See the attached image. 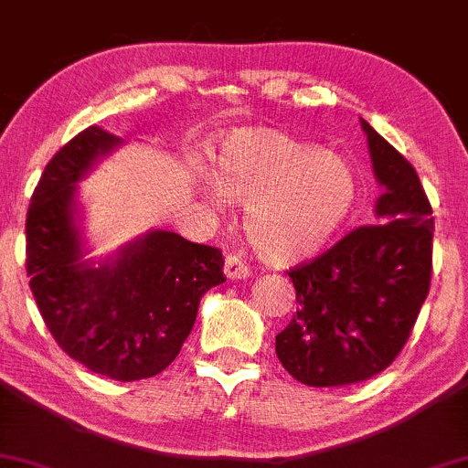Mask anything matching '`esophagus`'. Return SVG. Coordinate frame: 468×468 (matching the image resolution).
<instances>
[{"label":"esophagus","instance_id":"esophagus-1","mask_svg":"<svg viewBox=\"0 0 468 468\" xmlns=\"http://www.w3.org/2000/svg\"><path fill=\"white\" fill-rule=\"evenodd\" d=\"M224 272H227L229 279H246V277H250V266L246 264L239 255H227V261H224Z\"/></svg>","mask_w":468,"mask_h":468}]
</instances>
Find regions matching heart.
I'll use <instances>...</instances> for the list:
<instances>
[{"mask_svg": "<svg viewBox=\"0 0 468 468\" xmlns=\"http://www.w3.org/2000/svg\"><path fill=\"white\" fill-rule=\"evenodd\" d=\"M211 176L213 182L200 180L207 202L216 211L222 196L246 202V238L261 260L279 266L324 249L356 202V176L341 155L266 127L219 138Z\"/></svg>", "mask_w": 468, "mask_h": 468, "instance_id": "1", "label": "heart"}]
</instances>
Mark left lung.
Returning a JSON list of instances; mask_svg holds the SVG:
<instances>
[{
	"instance_id": "1",
	"label": "left lung",
	"mask_w": 468,
	"mask_h": 468,
	"mask_svg": "<svg viewBox=\"0 0 468 468\" xmlns=\"http://www.w3.org/2000/svg\"><path fill=\"white\" fill-rule=\"evenodd\" d=\"M385 193L376 222L350 230L290 268L297 313L275 336L286 372L310 388H343L388 369L429 294L433 216L420 178L399 149L361 121Z\"/></svg>"
}]
</instances>
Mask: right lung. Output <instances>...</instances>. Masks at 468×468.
Returning <instances> with one entry per match:
<instances>
[{
    "mask_svg": "<svg viewBox=\"0 0 468 468\" xmlns=\"http://www.w3.org/2000/svg\"><path fill=\"white\" fill-rule=\"evenodd\" d=\"M118 143L88 127L52 155L26 216V272L57 346L92 372L127 383L169 367L202 294L227 277L222 250L171 230H152L101 268L80 261L74 182Z\"/></svg>",
    "mask_w": 468,
    "mask_h": 468,
    "instance_id": "obj_1",
    "label": "right lung"
}]
</instances>
